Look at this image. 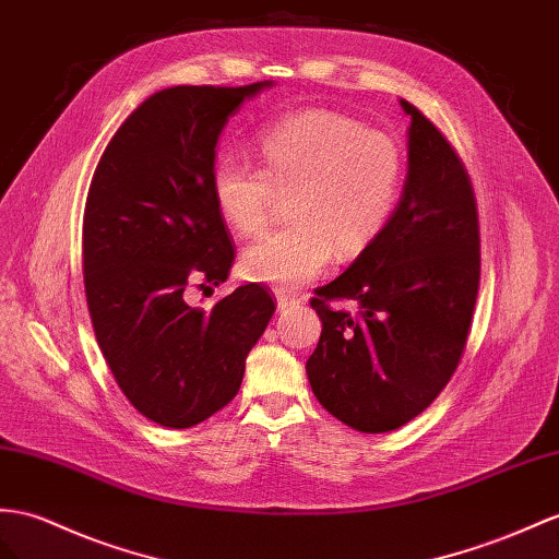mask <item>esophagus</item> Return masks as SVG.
Instances as JSON below:
<instances>
[{"label":"esophagus","mask_w":559,"mask_h":559,"mask_svg":"<svg viewBox=\"0 0 559 559\" xmlns=\"http://www.w3.org/2000/svg\"><path fill=\"white\" fill-rule=\"evenodd\" d=\"M302 305V299L295 297V295H285V293H276V307L278 311H285V309H295Z\"/></svg>","instance_id":"obj_1"}]
</instances>
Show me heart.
Returning a JSON list of instances; mask_svg holds the SVG:
<instances>
[{
    "label": "heart",
    "mask_w": 559,
    "mask_h": 559,
    "mask_svg": "<svg viewBox=\"0 0 559 559\" xmlns=\"http://www.w3.org/2000/svg\"><path fill=\"white\" fill-rule=\"evenodd\" d=\"M262 169L238 157L212 167L222 219L248 236L264 226L276 195H290V226L257 238L240 254L242 276L281 293L319 278L335 252L361 254L390 222L402 191L396 143L331 110H297L257 139Z\"/></svg>",
    "instance_id": "b5f03b06"
}]
</instances>
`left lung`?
I'll list each match as a JSON object with an SVG mask.
<instances>
[{
    "mask_svg": "<svg viewBox=\"0 0 559 559\" xmlns=\"http://www.w3.org/2000/svg\"><path fill=\"white\" fill-rule=\"evenodd\" d=\"M402 108L411 116L402 198L380 236L311 299L323 323L307 361L311 392L366 435L406 425L447 388L479 288L469 179L437 127L408 102ZM328 298H354L360 319L333 312Z\"/></svg>",
    "mask_w": 559,
    "mask_h": 559,
    "instance_id": "1",
    "label": "left lung"
}]
</instances>
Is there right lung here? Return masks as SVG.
Wrapping results in <instances>:
<instances>
[{
  "label": "right lung",
  "instance_id": "add662e5",
  "mask_svg": "<svg viewBox=\"0 0 559 559\" xmlns=\"http://www.w3.org/2000/svg\"><path fill=\"white\" fill-rule=\"evenodd\" d=\"M274 82L169 87L148 96L110 139L82 224L84 293L98 347L130 404L186 429L238 394L246 356L274 317L257 283L210 311L186 302L193 278L219 285L234 248L212 198L228 118Z\"/></svg>",
  "mask_w": 559,
  "mask_h": 559
}]
</instances>
